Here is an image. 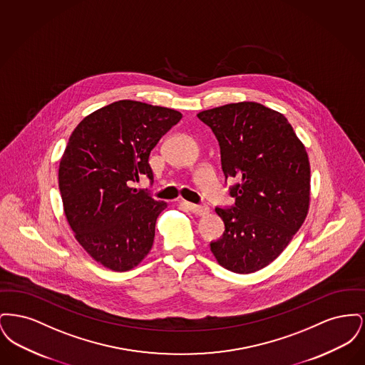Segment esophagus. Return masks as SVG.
Listing matches in <instances>:
<instances>
[{"label": "esophagus", "instance_id": "esophagus-1", "mask_svg": "<svg viewBox=\"0 0 365 365\" xmlns=\"http://www.w3.org/2000/svg\"><path fill=\"white\" fill-rule=\"evenodd\" d=\"M189 209L194 215L197 216H204L209 213V208L207 205H195V204H189Z\"/></svg>", "mask_w": 365, "mask_h": 365}]
</instances>
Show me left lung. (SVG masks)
Returning a JSON list of instances; mask_svg holds the SVG:
<instances>
[{"label":"left lung","instance_id":"8db88e82","mask_svg":"<svg viewBox=\"0 0 365 365\" xmlns=\"http://www.w3.org/2000/svg\"><path fill=\"white\" fill-rule=\"evenodd\" d=\"M197 116L219 140L226 179H237L230 190L235 205L215 209L226 231L210 250L231 272H256L278 257L307 219L308 153L287 119L259 103L223 105Z\"/></svg>","mask_w":365,"mask_h":365}]
</instances>
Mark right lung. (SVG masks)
Here are the masks:
<instances>
[{
	"label": "right lung",
	"mask_w": 365,
	"mask_h": 365,
	"mask_svg": "<svg viewBox=\"0 0 365 365\" xmlns=\"http://www.w3.org/2000/svg\"><path fill=\"white\" fill-rule=\"evenodd\" d=\"M182 113L122 100L76 125L60 160L58 187L76 241L97 262L124 272L150 252L167 202L130 185L153 180L149 156Z\"/></svg>",
	"instance_id": "1"
}]
</instances>
